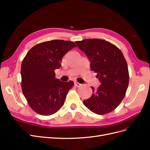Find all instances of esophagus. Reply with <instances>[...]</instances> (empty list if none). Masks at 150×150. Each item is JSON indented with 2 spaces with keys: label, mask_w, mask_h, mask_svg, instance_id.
<instances>
[{
  "label": "esophagus",
  "mask_w": 150,
  "mask_h": 150,
  "mask_svg": "<svg viewBox=\"0 0 150 150\" xmlns=\"http://www.w3.org/2000/svg\"><path fill=\"white\" fill-rule=\"evenodd\" d=\"M74 84H75L76 86H77V87H81V85H82V84L79 83H78V82H75V83H74Z\"/></svg>",
  "instance_id": "34e87169"
}]
</instances>
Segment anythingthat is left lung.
Instances as JSON below:
<instances>
[{
  "label": "left lung",
  "instance_id": "8db88e82",
  "mask_svg": "<svg viewBox=\"0 0 150 150\" xmlns=\"http://www.w3.org/2000/svg\"><path fill=\"white\" fill-rule=\"evenodd\" d=\"M91 61V70L97 73L101 83L97 90L83 101L85 106L97 115L111 112L125 98L129 84L128 64L121 50L115 45L99 39L76 42Z\"/></svg>",
  "mask_w": 150,
  "mask_h": 150
}]
</instances>
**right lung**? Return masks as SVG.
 I'll return each mask as SVG.
<instances>
[{
  "mask_svg": "<svg viewBox=\"0 0 150 150\" xmlns=\"http://www.w3.org/2000/svg\"><path fill=\"white\" fill-rule=\"evenodd\" d=\"M74 42L52 40L35 45L27 53L21 64V87L32 110L49 116L64 105L73 81L62 82L56 78L54 70L61 66L62 58L73 47Z\"/></svg>",
  "mask_w": 150,
  "mask_h": 150,
  "instance_id": "add662e5",
  "label": "right lung"
}]
</instances>
